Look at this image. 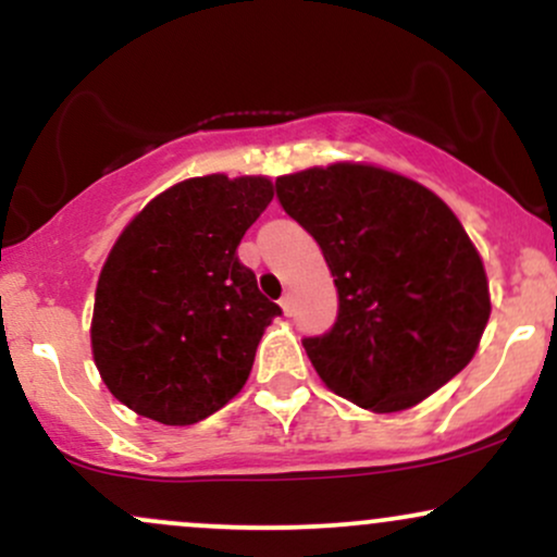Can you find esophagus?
Segmentation results:
<instances>
[{
  "label": "esophagus",
  "instance_id": "esophagus-1",
  "mask_svg": "<svg viewBox=\"0 0 557 557\" xmlns=\"http://www.w3.org/2000/svg\"><path fill=\"white\" fill-rule=\"evenodd\" d=\"M280 306H283V311H285L287 317L293 314V296H290V293H285V296L280 298Z\"/></svg>",
  "mask_w": 557,
  "mask_h": 557
}]
</instances>
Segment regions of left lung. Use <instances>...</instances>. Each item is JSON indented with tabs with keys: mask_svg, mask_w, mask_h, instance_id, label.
I'll return each mask as SVG.
<instances>
[{
	"mask_svg": "<svg viewBox=\"0 0 557 557\" xmlns=\"http://www.w3.org/2000/svg\"><path fill=\"white\" fill-rule=\"evenodd\" d=\"M280 207L322 248L337 319L304 337L332 393L376 413L417 406L474 356L487 274L458 216L424 185L332 164L277 177Z\"/></svg>",
	"mask_w": 557,
	"mask_h": 557,
	"instance_id": "left-lung-1",
	"label": "left lung"
}]
</instances>
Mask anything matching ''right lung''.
<instances>
[{
    "mask_svg": "<svg viewBox=\"0 0 557 557\" xmlns=\"http://www.w3.org/2000/svg\"><path fill=\"white\" fill-rule=\"evenodd\" d=\"M272 196L267 177H190L114 243L96 285L94 361L140 417L196 424L246 385L264 327L283 314L238 259Z\"/></svg>",
    "mask_w": 557,
    "mask_h": 557,
    "instance_id": "obj_1",
    "label": "right lung"
}]
</instances>
